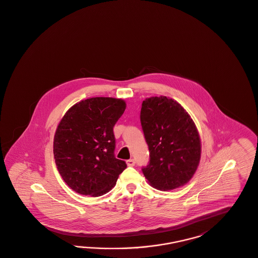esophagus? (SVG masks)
I'll return each mask as SVG.
<instances>
[{"label": "esophagus", "instance_id": "34e87169", "mask_svg": "<svg viewBox=\"0 0 258 258\" xmlns=\"http://www.w3.org/2000/svg\"><path fill=\"white\" fill-rule=\"evenodd\" d=\"M126 164L128 167H134L135 165V160L134 159H130V160L126 161Z\"/></svg>", "mask_w": 258, "mask_h": 258}]
</instances>
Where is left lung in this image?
Here are the masks:
<instances>
[{
	"instance_id": "1",
	"label": "left lung",
	"mask_w": 258,
	"mask_h": 258,
	"mask_svg": "<svg viewBox=\"0 0 258 258\" xmlns=\"http://www.w3.org/2000/svg\"><path fill=\"white\" fill-rule=\"evenodd\" d=\"M150 161L142 171L152 186L169 190L185 185L198 167L201 145L190 116L166 96L143 101L140 112Z\"/></svg>"
}]
</instances>
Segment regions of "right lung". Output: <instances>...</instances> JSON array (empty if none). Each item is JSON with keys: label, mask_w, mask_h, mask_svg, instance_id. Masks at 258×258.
<instances>
[{"label": "right lung", "mask_w": 258, "mask_h": 258, "mask_svg": "<svg viewBox=\"0 0 258 258\" xmlns=\"http://www.w3.org/2000/svg\"><path fill=\"white\" fill-rule=\"evenodd\" d=\"M124 109L121 99L90 98L62 117L54 136V159L63 181L76 192L103 196L126 168L114 155L113 133Z\"/></svg>", "instance_id": "obj_1"}]
</instances>
